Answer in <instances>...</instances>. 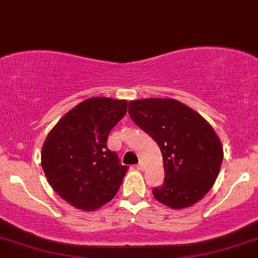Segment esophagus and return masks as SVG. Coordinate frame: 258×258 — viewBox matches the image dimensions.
<instances>
[{"instance_id": "esophagus-1", "label": "esophagus", "mask_w": 258, "mask_h": 258, "mask_svg": "<svg viewBox=\"0 0 258 258\" xmlns=\"http://www.w3.org/2000/svg\"><path fill=\"white\" fill-rule=\"evenodd\" d=\"M136 168H138V170H142V168H144V164H142V161H140V163L136 165Z\"/></svg>"}]
</instances>
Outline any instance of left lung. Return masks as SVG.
<instances>
[{"mask_svg":"<svg viewBox=\"0 0 258 258\" xmlns=\"http://www.w3.org/2000/svg\"><path fill=\"white\" fill-rule=\"evenodd\" d=\"M129 116L157 142L164 158V184L153 187L159 202L174 209L195 205L217 179L224 149L201 114L174 99L134 100Z\"/></svg>","mask_w":258,"mask_h":258,"instance_id":"1","label":"left lung"}]
</instances>
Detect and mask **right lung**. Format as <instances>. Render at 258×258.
Instances as JSON below:
<instances>
[{"mask_svg":"<svg viewBox=\"0 0 258 258\" xmlns=\"http://www.w3.org/2000/svg\"><path fill=\"white\" fill-rule=\"evenodd\" d=\"M128 103L90 98L66 113L41 149L47 182L75 208L94 211L113 199L128 166L107 148V136L125 116Z\"/></svg>","mask_w":258,"mask_h":258,"instance_id":"1","label":"right lung"}]
</instances>
